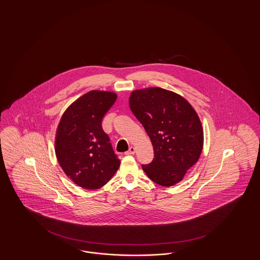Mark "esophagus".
<instances>
[{"label":"esophagus","mask_w":260,"mask_h":260,"mask_svg":"<svg viewBox=\"0 0 260 260\" xmlns=\"http://www.w3.org/2000/svg\"><path fill=\"white\" fill-rule=\"evenodd\" d=\"M136 153V148L135 147H133V146H131L129 149L124 153L125 155H134Z\"/></svg>","instance_id":"obj_1"}]
</instances>
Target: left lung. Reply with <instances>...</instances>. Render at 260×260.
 <instances>
[{
    "mask_svg": "<svg viewBox=\"0 0 260 260\" xmlns=\"http://www.w3.org/2000/svg\"><path fill=\"white\" fill-rule=\"evenodd\" d=\"M129 107L144 126L153 149L154 160L142 169L159 185L180 182L201 156L204 132L198 114L181 95L161 87L136 89Z\"/></svg>",
    "mask_w": 260,
    "mask_h": 260,
    "instance_id": "1",
    "label": "left lung"
}]
</instances>
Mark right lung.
Here are the masks:
<instances>
[{"mask_svg":"<svg viewBox=\"0 0 260 260\" xmlns=\"http://www.w3.org/2000/svg\"><path fill=\"white\" fill-rule=\"evenodd\" d=\"M117 99L112 91L90 90L63 113L55 135V155L65 174L77 185L95 190L105 185L121 161L102 119Z\"/></svg>","mask_w":260,"mask_h":260,"instance_id":"add662e5","label":"right lung"}]
</instances>
